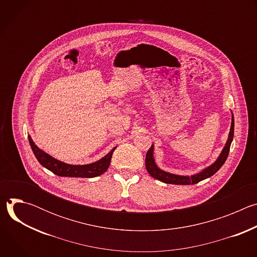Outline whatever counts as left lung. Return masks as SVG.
Segmentation results:
<instances>
[{"instance_id":"obj_1","label":"left lung","mask_w":257,"mask_h":257,"mask_svg":"<svg viewBox=\"0 0 257 257\" xmlns=\"http://www.w3.org/2000/svg\"><path fill=\"white\" fill-rule=\"evenodd\" d=\"M234 137V116L232 114V122H231V128L228 136V140L224 146L223 151L219 154L217 159L212 163L210 166L204 168L200 172L193 174L191 176H183V175H176L172 174L169 172H166L159 168V166L156 163L155 156H154V151H155V146L154 144L152 145V148L149 150L148 154H146L145 158V167L150 175L164 183H167V184H175V185H190V184H196V183L205 180L212 175H214L219 169L222 168V166L225 164L229 152H230V146L233 141Z\"/></svg>"}]
</instances>
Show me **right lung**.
<instances>
[{"label":"right lung","instance_id":"right-lung-1","mask_svg":"<svg viewBox=\"0 0 257 257\" xmlns=\"http://www.w3.org/2000/svg\"><path fill=\"white\" fill-rule=\"evenodd\" d=\"M28 140L31 146V150L36 160L40 162V164L46 169L53 172L54 174L61 177H76V178L97 177L103 174L107 170V168L109 167V164H111L113 153L117 149V146H115L111 152L94 163L87 164V165H70L53 158L52 156L48 155L43 150L38 148V145H35L30 135H28Z\"/></svg>","mask_w":257,"mask_h":257}]
</instances>
